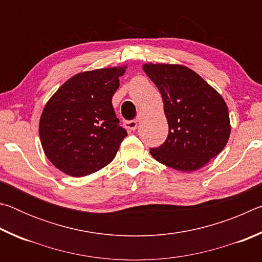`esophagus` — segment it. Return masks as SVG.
<instances>
[{
    "instance_id": "obj_1",
    "label": "esophagus",
    "mask_w": 262,
    "mask_h": 262,
    "mask_svg": "<svg viewBox=\"0 0 262 262\" xmlns=\"http://www.w3.org/2000/svg\"><path fill=\"white\" fill-rule=\"evenodd\" d=\"M137 123H139L137 120H125L123 121V126H125L127 129L135 130L137 128Z\"/></svg>"
}]
</instances>
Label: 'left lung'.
Wrapping results in <instances>:
<instances>
[{"label": "left lung", "mask_w": 262, "mask_h": 262, "mask_svg": "<svg viewBox=\"0 0 262 262\" xmlns=\"http://www.w3.org/2000/svg\"><path fill=\"white\" fill-rule=\"evenodd\" d=\"M143 70L161 92L168 135L152 157L179 171H195L216 157L230 136L229 111L215 89L187 67L144 64Z\"/></svg>", "instance_id": "left-lung-1"}]
</instances>
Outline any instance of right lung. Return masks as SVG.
<instances>
[{
	"label": "right lung",
	"instance_id": "add662e5",
	"mask_svg": "<svg viewBox=\"0 0 262 262\" xmlns=\"http://www.w3.org/2000/svg\"><path fill=\"white\" fill-rule=\"evenodd\" d=\"M126 67L75 75L48 100L39 135L53 165L72 177H84L113 161L127 136L119 125L112 97Z\"/></svg>",
	"mask_w": 262,
	"mask_h": 262
}]
</instances>
